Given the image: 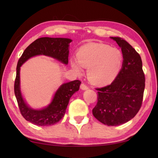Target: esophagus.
Masks as SVG:
<instances>
[{
    "label": "esophagus",
    "instance_id": "1",
    "mask_svg": "<svg viewBox=\"0 0 158 158\" xmlns=\"http://www.w3.org/2000/svg\"><path fill=\"white\" fill-rule=\"evenodd\" d=\"M81 89L82 90H87L89 89V86L86 84H85L84 83H82L81 84Z\"/></svg>",
    "mask_w": 158,
    "mask_h": 158
}]
</instances>
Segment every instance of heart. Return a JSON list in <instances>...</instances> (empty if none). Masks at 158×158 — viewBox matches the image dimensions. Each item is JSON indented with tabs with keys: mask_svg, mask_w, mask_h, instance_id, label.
Returning <instances> with one entry per match:
<instances>
[{
	"mask_svg": "<svg viewBox=\"0 0 158 158\" xmlns=\"http://www.w3.org/2000/svg\"><path fill=\"white\" fill-rule=\"evenodd\" d=\"M76 56L77 60L74 58L70 60L73 68L77 73H81V67L87 68L89 80L98 85L114 80L120 72L123 60L118 49L95 42L80 47Z\"/></svg>",
	"mask_w": 158,
	"mask_h": 158,
	"instance_id": "heart-1",
	"label": "heart"
}]
</instances>
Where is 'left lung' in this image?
<instances>
[{"label":"left lung","instance_id":"left-lung-1","mask_svg":"<svg viewBox=\"0 0 158 158\" xmlns=\"http://www.w3.org/2000/svg\"><path fill=\"white\" fill-rule=\"evenodd\" d=\"M121 48L123 67L110 85L97 88L98 102L93 109L96 119L108 126L125 123L133 118L142 105L145 75L136 50L119 37H111Z\"/></svg>","mask_w":158,"mask_h":158}]
</instances>
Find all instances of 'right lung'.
I'll return each mask as SVG.
<instances>
[{
	"mask_svg": "<svg viewBox=\"0 0 158 158\" xmlns=\"http://www.w3.org/2000/svg\"><path fill=\"white\" fill-rule=\"evenodd\" d=\"M71 42V40L68 38L40 37L32 42L19 59L14 85L15 94L21 114L26 121L34 125L49 126L60 121L65 115L69 99L74 93L79 90L81 82L79 80H74L63 84L58 89L52 103L47 107L41 110H34L28 107L21 97L19 86L20 67L29 58L37 55L48 56L68 64V47Z\"/></svg>",
	"mask_w": 158,
	"mask_h": 158,
	"instance_id": "1",
	"label": "right lung"
}]
</instances>
